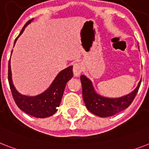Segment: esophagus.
<instances>
[{
    "instance_id": "1",
    "label": "esophagus",
    "mask_w": 149,
    "mask_h": 149,
    "mask_svg": "<svg viewBox=\"0 0 149 149\" xmlns=\"http://www.w3.org/2000/svg\"><path fill=\"white\" fill-rule=\"evenodd\" d=\"M83 65L82 63L77 62L73 64V68H72V71H73V74L75 77H79L80 73L83 72Z\"/></svg>"
}]
</instances>
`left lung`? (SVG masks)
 <instances>
[{"mask_svg": "<svg viewBox=\"0 0 149 149\" xmlns=\"http://www.w3.org/2000/svg\"><path fill=\"white\" fill-rule=\"evenodd\" d=\"M83 88V98L87 109L100 117H109L116 115L128 108L135 99L139 89L141 80L138 86L131 93L120 98H106L95 92L93 83L86 76L80 77Z\"/></svg>", "mask_w": 149, "mask_h": 149, "instance_id": "left-lung-1", "label": "left lung"}]
</instances>
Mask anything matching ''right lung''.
Instances as JSON below:
<instances>
[{"label": "right lung", "mask_w": 149, "mask_h": 149, "mask_svg": "<svg viewBox=\"0 0 149 149\" xmlns=\"http://www.w3.org/2000/svg\"><path fill=\"white\" fill-rule=\"evenodd\" d=\"M33 20H30L25 24L20 31V35L24 32V28ZM18 37L15 39L14 44ZM13 51V49H12ZM11 51V53H12ZM73 77L72 66H70L59 72L51 86L43 93L36 96H27L19 93L15 89L12 82L11 70H10V59L8 63V82L12 95L18 108L23 112L36 118H46L51 116L57 111V107L60 106V102L63 95L64 89L66 83Z\"/></svg>", "instance_id": "1"}]
</instances>
